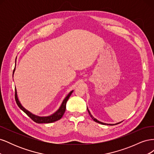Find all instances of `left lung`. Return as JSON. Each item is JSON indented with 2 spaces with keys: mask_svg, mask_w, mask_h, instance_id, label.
Masks as SVG:
<instances>
[{
  "mask_svg": "<svg viewBox=\"0 0 154 154\" xmlns=\"http://www.w3.org/2000/svg\"><path fill=\"white\" fill-rule=\"evenodd\" d=\"M87 110H88V114H89V115H90V116H91V118L95 122H97V123H100V124H102V125H117V124H118V123H122V122H120V123H116V124H106V123H102V122H99V121H97L96 118H94V117H93L92 116V115L91 114V112H90V111L88 110V108H87Z\"/></svg>",
  "mask_w": 154,
  "mask_h": 154,
  "instance_id": "obj_1",
  "label": "left lung"
}]
</instances>
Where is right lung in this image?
<instances>
[{
	"instance_id": "obj_1",
	"label": "right lung",
	"mask_w": 154,
	"mask_h": 154,
	"mask_svg": "<svg viewBox=\"0 0 154 154\" xmlns=\"http://www.w3.org/2000/svg\"><path fill=\"white\" fill-rule=\"evenodd\" d=\"M16 62V61H15ZM15 71V67L13 70V74H14V72ZM73 91H71L69 94L66 97V98L63 100V101H62L61 106H60V108L58 109V110H57V112L49 116H45V117H40V116H37L35 114H32V113H31L29 111L27 110L24 107H23V106L21 105V103H20L19 100L18 99V96H17V90L15 88V101L16 103L17 104V105L18 106V107L22 110L24 111V112L29 116V117L33 121V122L37 123H53L54 122H57V121L59 120L62 118L63 115L64 114L65 112H66V103L67 101L69 100V97L71 96V94L72 93Z\"/></svg>"
}]
</instances>
